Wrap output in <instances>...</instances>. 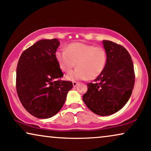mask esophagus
<instances>
[{
  "mask_svg": "<svg viewBox=\"0 0 151 151\" xmlns=\"http://www.w3.org/2000/svg\"><path fill=\"white\" fill-rule=\"evenodd\" d=\"M78 84H79V82H76V81L73 82V86H76L78 85Z\"/></svg>",
  "mask_w": 151,
  "mask_h": 151,
  "instance_id": "1",
  "label": "esophagus"
}]
</instances>
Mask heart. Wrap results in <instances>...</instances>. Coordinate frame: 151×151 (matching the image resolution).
Wrapping results in <instances>:
<instances>
[{
  "mask_svg": "<svg viewBox=\"0 0 151 151\" xmlns=\"http://www.w3.org/2000/svg\"><path fill=\"white\" fill-rule=\"evenodd\" d=\"M55 59L61 71L69 72L75 67L78 69L66 76L69 80H93L100 76L106 67L108 56L102 47L84 42H73L68 45L65 51H58Z\"/></svg>",
  "mask_w": 151,
  "mask_h": 151,
  "instance_id": "1",
  "label": "heart"
}]
</instances>
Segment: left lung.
<instances>
[{
	"label": "left lung",
	"mask_w": 151,
	"mask_h": 151,
	"mask_svg": "<svg viewBox=\"0 0 151 151\" xmlns=\"http://www.w3.org/2000/svg\"><path fill=\"white\" fill-rule=\"evenodd\" d=\"M102 42L108 56L106 66L94 83H87L88 90L82 100L94 113L106 116L117 112L129 101L135 78L127 49L110 40Z\"/></svg>",
	"instance_id": "8db88e82"
}]
</instances>
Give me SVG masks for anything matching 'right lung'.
Segmentation results:
<instances>
[{
    "label": "right lung",
    "instance_id": "right-lung-1",
    "mask_svg": "<svg viewBox=\"0 0 151 151\" xmlns=\"http://www.w3.org/2000/svg\"><path fill=\"white\" fill-rule=\"evenodd\" d=\"M60 45L56 38L40 40L24 50L16 69V91L24 108L34 117H51L65 104L71 81L63 76L55 59Z\"/></svg>",
    "mask_w": 151,
    "mask_h": 151
}]
</instances>
